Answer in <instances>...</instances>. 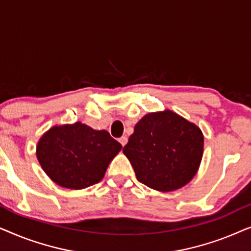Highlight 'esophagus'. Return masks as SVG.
Masks as SVG:
<instances>
[{
  "label": "esophagus",
  "mask_w": 251,
  "mask_h": 251,
  "mask_svg": "<svg viewBox=\"0 0 251 251\" xmlns=\"http://www.w3.org/2000/svg\"><path fill=\"white\" fill-rule=\"evenodd\" d=\"M119 142H120V144H121L122 146H125L126 143H128V138H126V136H122L121 138H119Z\"/></svg>",
  "instance_id": "1"
}]
</instances>
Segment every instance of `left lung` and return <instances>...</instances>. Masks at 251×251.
Returning <instances> with one entry per match:
<instances>
[{
    "label": "left lung",
    "mask_w": 251,
    "mask_h": 251,
    "mask_svg": "<svg viewBox=\"0 0 251 251\" xmlns=\"http://www.w3.org/2000/svg\"><path fill=\"white\" fill-rule=\"evenodd\" d=\"M203 133L170 109L149 113L136 123L123 147L140 183L171 192L193 179L203 155Z\"/></svg>",
    "instance_id": "1"
}]
</instances>
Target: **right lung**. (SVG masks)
Here are the masks:
<instances>
[{
    "mask_svg": "<svg viewBox=\"0 0 251 251\" xmlns=\"http://www.w3.org/2000/svg\"><path fill=\"white\" fill-rule=\"evenodd\" d=\"M122 150L106 130H95L82 122L53 126L41 137L36 157L53 183L70 190L97 184L108 164Z\"/></svg>",
    "mask_w": 251,
    "mask_h": 251,
    "instance_id": "1",
    "label": "right lung"
}]
</instances>
